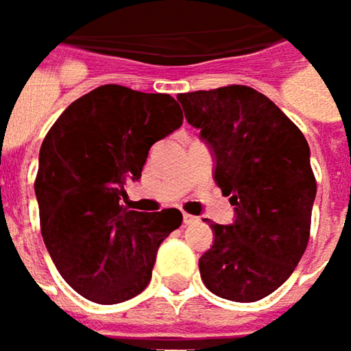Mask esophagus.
Instances as JSON below:
<instances>
[{"label":"esophagus","instance_id":"1","mask_svg":"<svg viewBox=\"0 0 351 351\" xmlns=\"http://www.w3.org/2000/svg\"><path fill=\"white\" fill-rule=\"evenodd\" d=\"M197 221H199V217H195V215H189V213L182 215V223H184V226H193V223H197Z\"/></svg>","mask_w":351,"mask_h":351}]
</instances>
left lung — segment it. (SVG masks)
<instances>
[{
  "label": "left lung",
  "mask_w": 351,
  "mask_h": 351,
  "mask_svg": "<svg viewBox=\"0 0 351 351\" xmlns=\"http://www.w3.org/2000/svg\"><path fill=\"white\" fill-rule=\"evenodd\" d=\"M213 156V178L236 219L213 223L199 258L205 287L228 301L274 293L299 264L311 230L317 182L301 130L266 95L230 85L178 97Z\"/></svg>",
  "instance_id": "1"
}]
</instances>
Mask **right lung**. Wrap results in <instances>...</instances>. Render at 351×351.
Masks as SVG:
<instances>
[{
	"label": "right lung",
	"mask_w": 351,
	"mask_h": 351,
	"mask_svg": "<svg viewBox=\"0 0 351 351\" xmlns=\"http://www.w3.org/2000/svg\"><path fill=\"white\" fill-rule=\"evenodd\" d=\"M180 123L175 97L104 85L73 101L46 134L34 182L40 230L60 276L85 299L123 303L150 282L156 252L182 213L130 211L123 186Z\"/></svg>",
	"instance_id": "obj_1"
}]
</instances>
